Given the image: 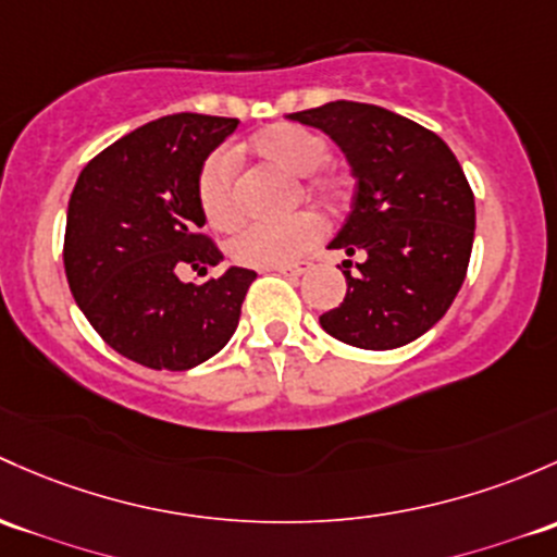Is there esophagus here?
Here are the masks:
<instances>
[{
  "label": "esophagus",
  "instance_id": "34e87169",
  "mask_svg": "<svg viewBox=\"0 0 557 557\" xmlns=\"http://www.w3.org/2000/svg\"><path fill=\"white\" fill-rule=\"evenodd\" d=\"M312 263L309 261H296V263H280V267H272V272L285 274V277H301L304 272H309Z\"/></svg>",
  "mask_w": 557,
  "mask_h": 557
}]
</instances>
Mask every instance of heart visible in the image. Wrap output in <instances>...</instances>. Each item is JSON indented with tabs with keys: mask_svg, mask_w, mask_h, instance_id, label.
<instances>
[{
	"mask_svg": "<svg viewBox=\"0 0 557 557\" xmlns=\"http://www.w3.org/2000/svg\"><path fill=\"white\" fill-rule=\"evenodd\" d=\"M248 149L261 160L272 162L280 171L301 175V191L325 208H336L347 197V184L336 171L323 168L327 160V140L320 133L304 125H272L250 138ZM197 200L205 219L215 230H232L239 221L237 195V165L232 151L215 149L202 162L197 175ZM318 215L296 213L280 224H248L237 230L230 239V256L243 267H280L298 259L307 248L320 239Z\"/></svg>",
	"mask_w": 557,
	"mask_h": 557,
	"instance_id": "heart-1",
	"label": "heart"
}]
</instances>
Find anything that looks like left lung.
I'll list each match as a JSON object with an SVG mask.
<instances>
[{
	"label": "left lung",
	"mask_w": 557,
	"mask_h": 557,
	"mask_svg": "<svg viewBox=\"0 0 557 557\" xmlns=\"http://www.w3.org/2000/svg\"><path fill=\"white\" fill-rule=\"evenodd\" d=\"M290 120L320 127L357 178L352 213L331 248L347 296L320 318L349 347L397 349L430 331L459 294L475 239V197L446 140L373 103L333 101Z\"/></svg>",
	"instance_id": "1"
}]
</instances>
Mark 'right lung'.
I'll return each instance as SVG.
<instances>
[{
	"label": "right lung",
	"instance_id": "right-lung-1",
	"mask_svg": "<svg viewBox=\"0 0 557 557\" xmlns=\"http://www.w3.org/2000/svg\"><path fill=\"white\" fill-rule=\"evenodd\" d=\"M239 120L171 114L127 133L79 173L69 200L63 267L74 301L114 352L154 371H186L213 357L239 323L253 269L219 267L202 234L197 175Z\"/></svg>",
	"mask_w": 557,
	"mask_h": 557
}]
</instances>
